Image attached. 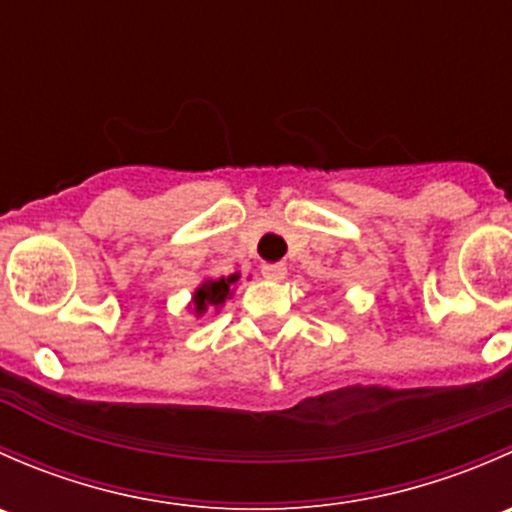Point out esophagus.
<instances>
[{
    "mask_svg": "<svg viewBox=\"0 0 512 512\" xmlns=\"http://www.w3.org/2000/svg\"><path fill=\"white\" fill-rule=\"evenodd\" d=\"M262 275H265L267 280H285L287 267L282 265V262H272V265H262Z\"/></svg>",
    "mask_w": 512,
    "mask_h": 512,
    "instance_id": "obj_1",
    "label": "esophagus"
}]
</instances>
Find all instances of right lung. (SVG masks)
I'll use <instances>...</instances> for the list:
<instances>
[{"label": "right lung", "mask_w": 512, "mask_h": 512, "mask_svg": "<svg viewBox=\"0 0 512 512\" xmlns=\"http://www.w3.org/2000/svg\"><path fill=\"white\" fill-rule=\"evenodd\" d=\"M240 280V275L220 277V280H205L203 285L193 292V312L195 317H203L208 309H218L232 294V285Z\"/></svg>", "instance_id": "obj_1"}]
</instances>
